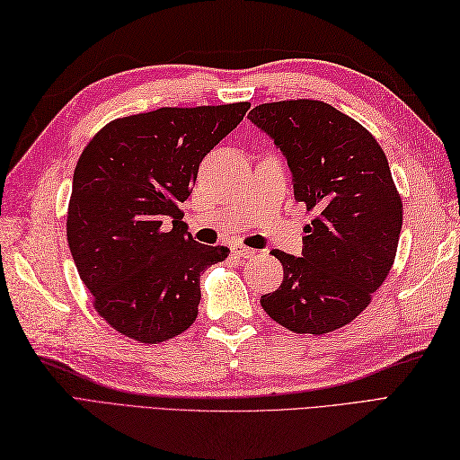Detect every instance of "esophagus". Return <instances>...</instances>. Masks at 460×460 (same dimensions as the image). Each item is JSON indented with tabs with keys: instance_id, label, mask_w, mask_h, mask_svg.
<instances>
[{
	"instance_id": "obj_1",
	"label": "esophagus",
	"mask_w": 460,
	"mask_h": 460,
	"mask_svg": "<svg viewBox=\"0 0 460 460\" xmlns=\"http://www.w3.org/2000/svg\"><path fill=\"white\" fill-rule=\"evenodd\" d=\"M232 253L238 255V257H243V260H252V257H255V250L252 248H245V245H232Z\"/></svg>"
}]
</instances>
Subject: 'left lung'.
<instances>
[{
  "label": "left lung",
  "instance_id": "obj_1",
  "mask_svg": "<svg viewBox=\"0 0 460 460\" xmlns=\"http://www.w3.org/2000/svg\"><path fill=\"white\" fill-rule=\"evenodd\" d=\"M248 119L281 150L295 199L314 215L300 257L273 252L285 277L261 306L290 332L340 330L368 306L396 257L402 200L386 155L371 132L323 101L263 103Z\"/></svg>",
  "mask_w": 460,
  "mask_h": 460
}]
</instances>
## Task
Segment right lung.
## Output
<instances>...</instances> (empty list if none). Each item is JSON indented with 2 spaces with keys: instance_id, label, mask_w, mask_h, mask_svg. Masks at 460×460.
Instances as JSON below:
<instances>
[{
  "instance_id": "obj_1",
  "label": "right lung",
  "mask_w": 460,
  "mask_h": 460,
  "mask_svg": "<svg viewBox=\"0 0 460 460\" xmlns=\"http://www.w3.org/2000/svg\"><path fill=\"white\" fill-rule=\"evenodd\" d=\"M250 103L162 107L101 128L77 160L68 245L93 306L119 333L160 343L195 322L200 273L228 248L187 232L179 203Z\"/></svg>"
}]
</instances>
